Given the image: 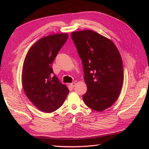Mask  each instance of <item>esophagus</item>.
Instances as JSON below:
<instances>
[{
	"label": "esophagus",
	"instance_id": "34e87169",
	"mask_svg": "<svg viewBox=\"0 0 149 149\" xmlns=\"http://www.w3.org/2000/svg\"><path fill=\"white\" fill-rule=\"evenodd\" d=\"M75 85H76V83H72L70 84V86L72 87V88H74L75 86Z\"/></svg>",
	"mask_w": 149,
	"mask_h": 149
}]
</instances>
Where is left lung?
Wrapping results in <instances>:
<instances>
[{
	"label": "left lung",
	"mask_w": 149,
	"mask_h": 149,
	"mask_svg": "<svg viewBox=\"0 0 149 149\" xmlns=\"http://www.w3.org/2000/svg\"><path fill=\"white\" fill-rule=\"evenodd\" d=\"M71 37L83 63L85 104L96 111L109 108L119 97L123 82L118 49L111 40L91 30L73 32Z\"/></svg>",
	"instance_id": "8db88e82"
}]
</instances>
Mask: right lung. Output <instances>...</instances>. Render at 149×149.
Here are the masks:
<instances>
[{
    "label": "right lung",
    "instance_id": "1",
    "mask_svg": "<svg viewBox=\"0 0 149 149\" xmlns=\"http://www.w3.org/2000/svg\"><path fill=\"white\" fill-rule=\"evenodd\" d=\"M68 37L66 33L43 37L33 44L25 58L22 87L28 99L42 111L51 113L59 108L69 93L67 86L54 75L52 67Z\"/></svg>",
    "mask_w": 149,
    "mask_h": 149
}]
</instances>
